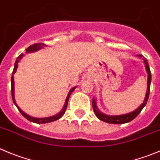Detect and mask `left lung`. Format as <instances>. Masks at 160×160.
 <instances>
[{"instance_id":"8db88e82","label":"left lung","mask_w":160,"mask_h":160,"mask_svg":"<svg viewBox=\"0 0 160 160\" xmlns=\"http://www.w3.org/2000/svg\"><path fill=\"white\" fill-rule=\"evenodd\" d=\"M137 57L139 58H142L141 55H137ZM144 60V66H145L146 72L148 73V80H147V92H146L145 97H144V102L141 104L140 107L137 109H136L135 110L132 112H129L128 114H120V115H107V114H103L100 110H98V107H97V102H96V98H93V100H92V107H93L94 113L95 114L96 117L98 118L99 120L102 121V122H105L107 123H110V124H124L127 123V122H131L132 120H133L137 115H138L140 113H141V110H143L145 105L147 104L148 100L149 97V93H150V85H151V81H152V75H151V71L150 68H149L148 63V61L145 58H143Z\"/></svg>"}]
</instances>
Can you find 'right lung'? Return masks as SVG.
<instances>
[{
  "instance_id": "1",
  "label": "right lung",
  "mask_w": 160,
  "mask_h": 160,
  "mask_svg": "<svg viewBox=\"0 0 160 160\" xmlns=\"http://www.w3.org/2000/svg\"><path fill=\"white\" fill-rule=\"evenodd\" d=\"M46 46V45L43 44V43H36V44H33V45H31V46H30L27 49L26 52L27 53H32V52H35V51H37V50H41L42 48H43V47ZM23 53H21V54L19 55V56L16 58V62H15V65H14V68H13V71H12V78H11L12 98L13 102H14V104L16 105V107H17V109L19 110V111L21 113L22 115H23L25 118H27L28 120H29L30 122H35V123H37V124H44V123H49V122H54V121H56V120H58V119L61 118L64 115V114H65V110H66V108H67V106H68V98H69L70 95H71V94L72 93L73 91L76 89L77 86L74 88H72L69 91V92H68V95H67V97H66V99H65V105H64L62 110H61V111H60L58 114H55V115H53V116H50V117H47V118H35V117H31V116L28 115V114H27L26 113H24V112H23L21 109L18 107V105L16 104V99H15V94H14V92H15L14 74L16 73V70H17L18 63L20 62V60L22 59V58H23Z\"/></svg>"
}]
</instances>
